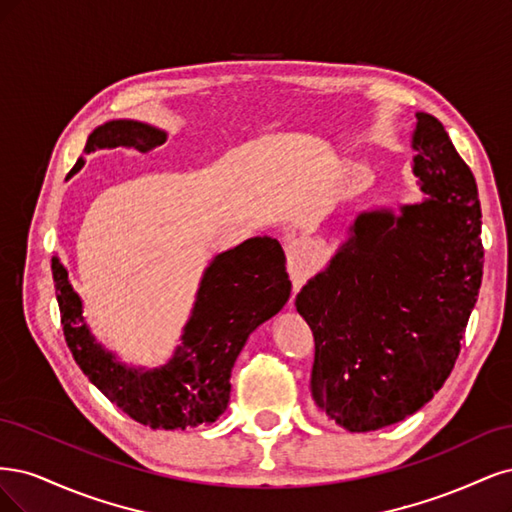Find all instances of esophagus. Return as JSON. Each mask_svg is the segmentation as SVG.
Here are the masks:
<instances>
[{
	"mask_svg": "<svg viewBox=\"0 0 512 512\" xmlns=\"http://www.w3.org/2000/svg\"><path fill=\"white\" fill-rule=\"evenodd\" d=\"M285 249H287V272L291 276L293 291L298 293V289L306 283L312 268L317 266L319 246L306 238H293L287 242Z\"/></svg>",
	"mask_w": 512,
	"mask_h": 512,
	"instance_id": "34e87169",
	"label": "esophagus"
}]
</instances>
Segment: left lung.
<instances>
[{"mask_svg":"<svg viewBox=\"0 0 512 512\" xmlns=\"http://www.w3.org/2000/svg\"><path fill=\"white\" fill-rule=\"evenodd\" d=\"M412 148L425 200L359 212L295 298L315 336L312 400L349 432L381 430L434 398L481 289L476 180L432 114L417 112Z\"/></svg>","mask_w":512,"mask_h":512,"instance_id":"left-lung-1","label":"left lung"}]
</instances>
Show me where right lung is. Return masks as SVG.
Returning a JSON list of instances; mask_svg holds the SVG:
<instances>
[{
  "instance_id": "add662e5",
  "label": "right lung",
  "mask_w": 512,
  "mask_h": 512,
  "mask_svg": "<svg viewBox=\"0 0 512 512\" xmlns=\"http://www.w3.org/2000/svg\"><path fill=\"white\" fill-rule=\"evenodd\" d=\"M168 134L134 119L93 129L85 153L100 148H136L144 153ZM85 159L72 168L76 174ZM53 278L65 342L80 370L134 421L153 430H187L223 415L232 368L255 329L283 308L291 293L285 253L278 240L257 236L214 257L200 280L191 317L168 364L146 370L127 366L95 340L82 317V300L68 270L53 257Z\"/></svg>"
}]
</instances>
